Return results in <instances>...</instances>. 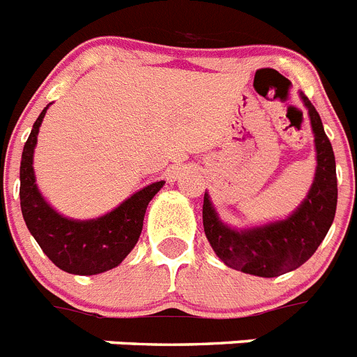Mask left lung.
Returning a JSON list of instances; mask_svg holds the SVG:
<instances>
[{
    "mask_svg": "<svg viewBox=\"0 0 357 357\" xmlns=\"http://www.w3.org/2000/svg\"><path fill=\"white\" fill-rule=\"evenodd\" d=\"M307 107L317 148V173L307 197L286 220L238 230L220 220L209 195H204V230L211 247L227 266L257 277H279L302 266L317 252L333 225L338 202L336 160L320 114L301 93Z\"/></svg>",
    "mask_w": 357,
    "mask_h": 357,
    "instance_id": "1",
    "label": "left lung"
}]
</instances>
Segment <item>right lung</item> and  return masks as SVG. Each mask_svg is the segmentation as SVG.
Returning <instances> with one entry per match:
<instances>
[{
    "mask_svg": "<svg viewBox=\"0 0 357 357\" xmlns=\"http://www.w3.org/2000/svg\"><path fill=\"white\" fill-rule=\"evenodd\" d=\"M46 110L48 107H44L33 123L21 157L19 198L24 223L55 266L75 275L103 273L118 266L135 247L143 230L148 204L162 188L164 181L146 185L116 209L94 220L62 216L44 200L33 173V150Z\"/></svg>",
    "mask_w": 357,
    "mask_h": 357,
    "instance_id": "right-lung-1",
    "label": "right lung"
}]
</instances>
